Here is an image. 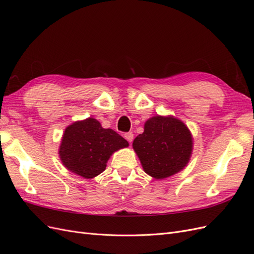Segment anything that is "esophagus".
Masks as SVG:
<instances>
[{
	"instance_id": "1",
	"label": "esophagus",
	"mask_w": 254,
	"mask_h": 254,
	"mask_svg": "<svg viewBox=\"0 0 254 254\" xmlns=\"http://www.w3.org/2000/svg\"><path fill=\"white\" fill-rule=\"evenodd\" d=\"M124 137H125V139H126L129 143H131L132 140H133V133H132V132H126V133L124 134Z\"/></svg>"
}]
</instances>
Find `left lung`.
<instances>
[{
    "label": "left lung",
    "mask_w": 254,
    "mask_h": 254,
    "mask_svg": "<svg viewBox=\"0 0 254 254\" xmlns=\"http://www.w3.org/2000/svg\"><path fill=\"white\" fill-rule=\"evenodd\" d=\"M193 144V135L181 120L156 115L145 122L144 132L135 137L132 147L144 172L162 180L187 167Z\"/></svg>",
    "instance_id": "1"
}]
</instances>
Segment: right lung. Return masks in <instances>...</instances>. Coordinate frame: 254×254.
Segmentation results:
<instances>
[{"label":"right lung","mask_w":254,"mask_h":254,"mask_svg":"<svg viewBox=\"0 0 254 254\" xmlns=\"http://www.w3.org/2000/svg\"><path fill=\"white\" fill-rule=\"evenodd\" d=\"M129 143L112 129L103 128L94 118L68 125L61 139L59 158L66 170L84 179L102 174L112 153Z\"/></svg>","instance_id":"add662e5"}]
</instances>
